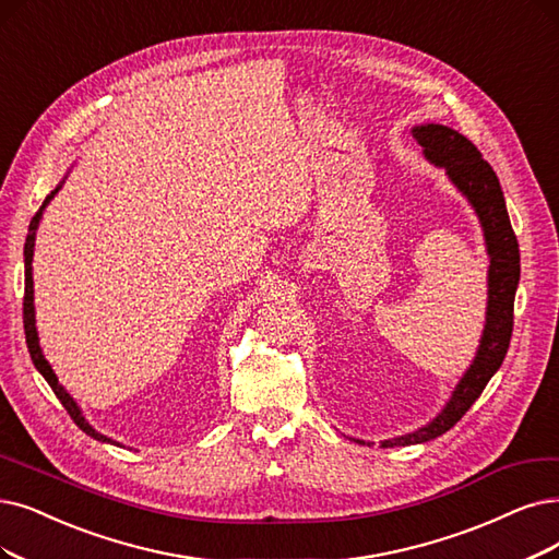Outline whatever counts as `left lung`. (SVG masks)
Listing matches in <instances>:
<instances>
[{"label":"left lung","mask_w":559,"mask_h":559,"mask_svg":"<svg viewBox=\"0 0 559 559\" xmlns=\"http://www.w3.org/2000/svg\"><path fill=\"white\" fill-rule=\"evenodd\" d=\"M413 138L424 148L427 160L444 167L454 186L467 197V202L475 206L479 215L490 257L488 307L477 357L467 373L461 378L450 404L427 427H421L419 431L408 436L385 440L383 448H404V444L433 440L444 431H450L467 413V408L475 404L486 383L490 381V376L500 369L507 355L513 330V298H516V286L521 277L519 240L511 229L504 194L493 167L481 158V153L471 140L448 126H417L413 128Z\"/></svg>","instance_id":"obj_1"}]
</instances>
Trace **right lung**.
I'll return each instance as SVG.
<instances>
[{"label": "right lung", "instance_id": "right-lung-1", "mask_svg": "<svg viewBox=\"0 0 559 559\" xmlns=\"http://www.w3.org/2000/svg\"><path fill=\"white\" fill-rule=\"evenodd\" d=\"M57 190H59V188H57ZM57 190H52V194H48V197H46V202H43L40 211H38V213L32 217V222H29V236H27V242H25V298H22V323H25V340H27V348H29V355H32V360H34V367L43 373V378H46L48 385L52 388V392H55V394H57V399L61 401V406L66 408V413L71 415V419L78 424V427H80L86 436H92V438H96V440H100V442H111L107 436H103V433H98L96 429L88 427V421L82 417V413H80V408H78L75 401L71 399V394L66 392V390L59 385V381H57V376H55L52 367L48 365L46 357H43L40 346H38V334H36V325H34V282H32L34 231H36V227H38V219H40L43 209L48 206V202H50V199L57 194Z\"/></svg>", "mask_w": 559, "mask_h": 559}]
</instances>
